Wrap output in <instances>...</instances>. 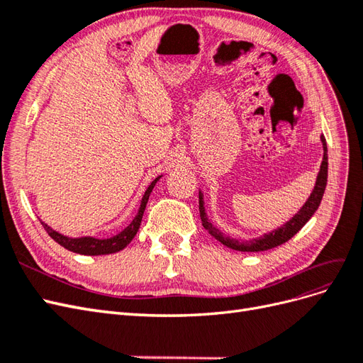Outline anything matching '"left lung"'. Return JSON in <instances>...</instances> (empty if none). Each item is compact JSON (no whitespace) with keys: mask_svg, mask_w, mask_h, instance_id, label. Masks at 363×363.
Masks as SVG:
<instances>
[{"mask_svg":"<svg viewBox=\"0 0 363 363\" xmlns=\"http://www.w3.org/2000/svg\"><path fill=\"white\" fill-rule=\"evenodd\" d=\"M323 145H324V159L321 163V169L320 174H318L316 179V186L311 195V199L307 200V203L301 207V211L296 213L291 221H288L283 227H280L276 232H271L265 236H262L259 239H252V240H238L233 238L225 236L223 232H219L216 227H213L211 223L207 221V216L204 212V206H203V196L200 194V216H201V223L203 227L211 233L215 239H218L219 242L224 244L225 247L236 250V251H265V250H271L276 248L300 232L303 228V225L309 221L312 218V215L316 212V208L320 207V203L323 200V195L325 191V184H327V145H325V139L324 136H321Z\"/></svg>","mask_w":363,"mask_h":363,"instance_id":"obj_1","label":"left lung"}]
</instances>
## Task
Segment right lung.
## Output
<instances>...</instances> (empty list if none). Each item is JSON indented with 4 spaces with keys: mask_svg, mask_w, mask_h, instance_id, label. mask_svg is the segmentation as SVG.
<instances>
[{
    "mask_svg": "<svg viewBox=\"0 0 363 363\" xmlns=\"http://www.w3.org/2000/svg\"><path fill=\"white\" fill-rule=\"evenodd\" d=\"M159 177L156 180H152V183L148 186V189L145 191L144 196H142V201H140V207H139V212L136 215V218L133 221L130 223L128 227H125L123 232L118 233L113 238H108V239H95V238H77V239H71L63 236L57 232H54L51 227H48L47 224H43V228L47 230V233L56 240L59 245H62L63 248H67L72 252H79V255H84V256H100V255H111V252H116L121 251L123 248H125L130 242L131 239H133L138 233L140 221H142V216H144V211H145V206L147 201L150 199V194L155 188V184L157 183Z\"/></svg>",
    "mask_w": 363,
    "mask_h": 363,
    "instance_id": "right-lung-1",
    "label": "right lung"
}]
</instances>
